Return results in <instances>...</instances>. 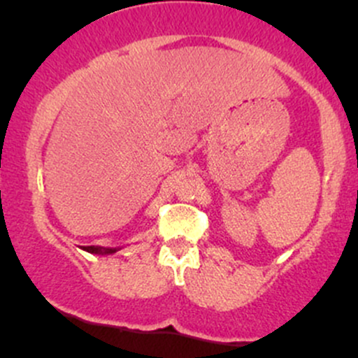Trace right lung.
Here are the masks:
<instances>
[{
	"mask_svg": "<svg viewBox=\"0 0 358 358\" xmlns=\"http://www.w3.org/2000/svg\"><path fill=\"white\" fill-rule=\"evenodd\" d=\"M83 251L92 252V255H114L115 251H119L121 248H102V246H83Z\"/></svg>",
	"mask_w": 358,
	"mask_h": 358,
	"instance_id": "obj_1",
	"label": "right lung"
}]
</instances>
